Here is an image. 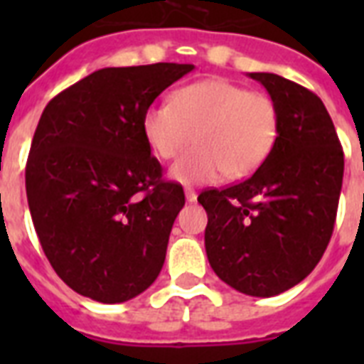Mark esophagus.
<instances>
[{
  "instance_id": "34e87169",
  "label": "esophagus",
  "mask_w": 364,
  "mask_h": 364,
  "mask_svg": "<svg viewBox=\"0 0 364 364\" xmlns=\"http://www.w3.org/2000/svg\"><path fill=\"white\" fill-rule=\"evenodd\" d=\"M185 198H187V202H196V198H198V194H196V191H193V188H185Z\"/></svg>"
}]
</instances>
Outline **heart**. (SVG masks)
Returning a JSON list of instances; mask_svg holds the SVG:
<instances>
[{
  "mask_svg": "<svg viewBox=\"0 0 364 364\" xmlns=\"http://www.w3.org/2000/svg\"><path fill=\"white\" fill-rule=\"evenodd\" d=\"M143 136L159 159L170 160L193 141L198 147L170 168L181 185H210L225 173L240 179L253 173L277 139L279 115L270 96L211 77L191 82L143 113Z\"/></svg>",
  "mask_w": 364,
  "mask_h": 364,
  "instance_id": "obj_1",
  "label": "heart"
}]
</instances>
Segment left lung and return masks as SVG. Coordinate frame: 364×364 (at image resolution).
I'll use <instances>...</instances> for the list:
<instances>
[{
    "mask_svg": "<svg viewBox=\"0 0 364 364\" xmlns=\"http://www.w3.org/2000/svg\"><path fill=\"white\" fill-rule=\"evenodd\" d=\"M279 115L277 139L259 170L232 187L198 196L208 213L204 242L211 268L249 296L294 287L333 236L344 153L316 94L276 73H249Z\"/></svg>",
    "mask_w": 364,
    "mask_h": 364,
    "instance_id": "obj_1",
    "label": "left lung"
}]
</instances>
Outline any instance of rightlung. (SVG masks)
Here are the masks:
<instances>
[{
	"label": "right lung",
	"mask_w": 364,
	"mask_h": 364,
	"mask_svg": "<svg viewBox=\"0 0 364 364\" xmlns=\"http://www.w3.org/2000/svg\"><path fill=\"white\" fill-rule=\"evenodd\" d=\"M193 64L104 68L48 102L26 164L37 238L75 293L117 304L159 277L181 185L162 181L143 113Z\"/></svg>",
	"instance_id": "obj_1"
}]
</instances>
